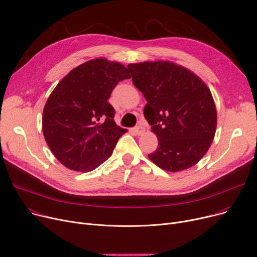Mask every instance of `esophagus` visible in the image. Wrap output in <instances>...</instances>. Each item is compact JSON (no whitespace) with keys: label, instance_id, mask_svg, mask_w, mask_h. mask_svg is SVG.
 <instances>
[{"label":"esophagus","instance_id":"1","mask_svg":"<svg viewBox=\"0 0 257 257\" xmlns=\"http://www.w3.org/2000/svg\"><path fill=\"white\" fill-rule=\"evenodd\" d=\"M135 132L137 133L138 135H142L145 132V128H144V126L142 124H139V125H137V126L135 127Z\"/></svg>","mask_w":257,"mask_h":257}]
</instances>
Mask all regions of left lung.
Returning <instances> with one entry per match:
<instances>
[{
  "mask_svg": "<svg viewBox=\"0 0 257 257\" xmlns=\"http://www.w3.org/2000/svg\"><path fill=\"white\" fill-rule=\"evenodd\" d=\"M127 68L147 101L144 117L159 140L148 158L170 172L197 164L217 126L216 105L207 86L189 69L169 61L128 64Z\"/></svg>",
  "mask_w": 257,
  "mask_h": 257,
  "instance_id": "obj_1",
  "label": "left lung"
}]
</instances>
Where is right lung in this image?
Returning <instances> with one entry per match:
<instances>
[{
    "label": "right lung",
    "mask_w": 257,
    "mask_h": 257,
    "mask_svg": "<svg viewBox=\"0 0 257 257\" xmlns=\"http://www.w3.org/2000/svg\"><path fill=\"white\" fill-rule=\"evenodd\" d=\"M130 78L124 65L98 58L73 68L53 90L44 105L42 131L65 167L92 171L111 157L126 131L115 123L108 99L116 85Z\"/></svg>",
    "instance_id": "right-lung-1"
}]
</instances>
